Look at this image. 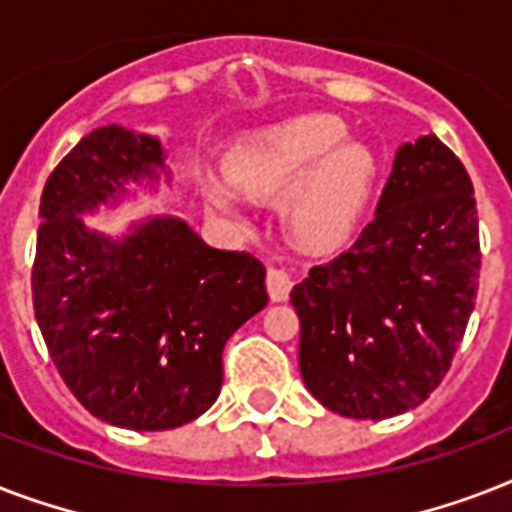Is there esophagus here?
<instances>
[{"mask_svg":"<svg viewBox=\"0 0 512 512\" xmlns=\"http://www.w3.org/2000/svg\"><path fill=\"white\" fill-rule=\"evenodd\" d=\"M268 295H271L273 303H284L289 297V289H292V276L284 268H268Z\"/></svg>","mask_w":512,"mask_h":512,"instance_id":"1","label":"esophagus"}]
</instances>
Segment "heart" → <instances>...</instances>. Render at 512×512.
Instances as JSON below:
<instances>
[{
    "instance_id": "heart-1",
    "label": "heart",
    "mask_w": 512,
    "mask_h": 512,
    "mask_svg": "<svg viewBox=\"0 0 512 512\" xmlns=\"http://www.w3.org/2000/svg\"><path fill=\"white\" fill-rule=\"evenodd\" d=\"M377 159L348 138L335 116H297L263 127L233 146L228 172H207L209 204L241 217V188L257 196H284V225L305 247H327L356 225L372 196Z\"/></svg>"
}]
</instances>
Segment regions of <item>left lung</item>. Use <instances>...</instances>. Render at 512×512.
I'll return each mask as SVG.
<instances>
[{
    "label": "left lung",
    "instance_id": "8db88e82",
    "mask_svg": "<svg viewBox=\"0 0 512 512\" xmlns=\"http://www.w3.org/2000/svg\"><path fill=\"white\" fill-rule=\"evenodd\" d=\"M478 271L476 199L462 162L436 135L398 146L369 225L292 289L305 388L353 420L420 406L460 348Z\"/></svg>",
    "mask_w": 512,
    "mask_h": 512
}]
</instances>
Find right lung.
I'll list each match as a JSON object with an SVG mask.
<instances>
[{"label": "right lung", "mask_w": 512, "mask_h": 512, "mask_svg": "<svg viewBox=\"0 0 512 512\" xmlns=\"http://www.w3.org/2000/svg\"><path fill=\"white\" fill-rule=\"evenodd\" d=\"M162 140L106 124L84 135L42 191L31 273L36 324L82 406L127 430L196 420L223 388L225 340L268 303L263 263L209 247L183 217L84 223L170 188Z\"/></svg>", "instance_id": "1"}]
</instances>
